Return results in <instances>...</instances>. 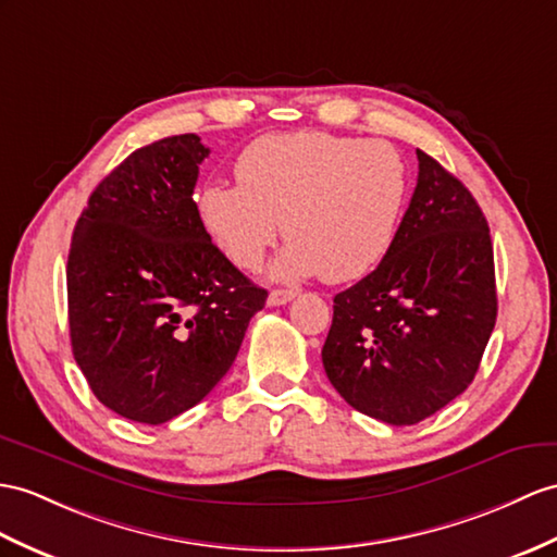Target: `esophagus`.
Segmentation results:
<instances>
[{
  "mask_svg": "<svg viewBox=\"0 0 557 557\" xmlns=\"http://www.w3.org/2000/svg\"><path fill=\"white\" fill-rule=\"evenodd\" d=\"M297 293L295 290H271L267 297V305L269 307H281V305H288L290 300H295Z\"/></svg>",
  "mask_w": 557,
  "mask_h": 557,
  "instance_id": "34e87169",
  "label": "esophagus"
}]
</instances>
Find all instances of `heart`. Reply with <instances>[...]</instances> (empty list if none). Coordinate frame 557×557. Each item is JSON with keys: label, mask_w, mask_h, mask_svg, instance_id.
I'll return each instance as SVG.
<instances>
[{"label": "heart", "mask_w": 557, "mask_h": 557, "mask_svg": "<svg viewBox=\"0 0 557 557\" xmlns=\"http://www.w3.org/2000/svg\"><path fill=\"white\" fill-rule=\"evenodd\" d=\"M238 186L210 184L196 198L200 224L240 269H257L283 234L271 276L351 283L381 264L409 200V165L383 139L325 132L269 134L243 148Z\"/></svg>", "instance_id": "b5f03b06"}]
</instances>
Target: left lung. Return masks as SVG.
<instances>
[{"instance_id":"1","label":"left lung","mask_w":557,"mask_h":557,"mask_svg":"<svg viewBox=\"0 0 557 557\" xmlns=\"http://www.w3.org/2000/svg\"><path fill=\"white\" fill-rule=\"evenodd\" d=\"M418 156V184L395 246L335 295L321 359L357 411L416 425L463 395L496 323L490 224L468 188Z\"/></svg>"}]
</instances>
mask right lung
Wrapping results in <instances>:
<instances>
[{
    "mask_svg": "<svg viewBox=\"0 0 557 557\" xmlns=\"http://www.w3.org/2000/svg\"><path fill=\"white\" fill-rule=\"evenodd\" d=\"M208 153L196 134L137 148L94 188L67 255L79 371L103 406L146 425L208 397L267 302L200 224Z\"/></svg>",
    "mask_w": 557,
    "mask_h": 557,
    "instance_id": "right-lung-1",
    "label": "right lung"
}]
</instances>
